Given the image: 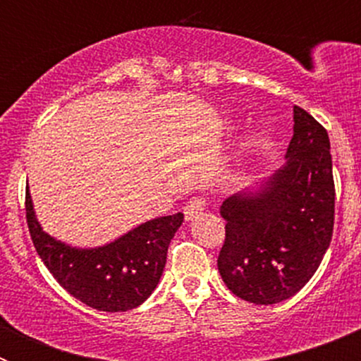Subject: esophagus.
Returning a JSON list of instances; mask_svg holds the SVG:
<instances>
[{
  "instance_id": "esophagus-1",
  "label": "esophagus",
  "mask_w": 361,
  "mask_h": 361,
  "mask_svg": "<svg viewBox=\"0 0 361 361\" xmlns=\"http://www.w3.org/2000/svg\"><path fill=\"white\" fill-rule=\"evenodd\" d=\"M204 209H206V199L195 197V199H191L190 202L184 206V216H186V220H193L199 215H202Z\"/></svg>"
}]
</instances>
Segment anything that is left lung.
<instances>
[{"mask_svg":"<svg viewBox=\"0 0 361 361\" xmlns=\"http://www.w3.org/2000/svg\"><path fill=\"white\" fill-rule=\"evenodd\" d=\"M293 121L282 168L220 206L226 240L219 273L233 295L257 305L296 295L317 273L333 237L329 135L300 106L293 108Z\"/></svg>","mask_w":361,"mask_h":361,"instance_id":"8db88e82","label":"left lung"}]
</instances>
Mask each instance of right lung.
<instances>
[{
	"label": "right lung",
	"mask_w": 361,
	"mask_h": 361,
	"mask_svg": "<svg viewBox=\"0 0 361 361\" xmlns=\"http://www.w3.org/2000/svg\"><path fill=\"white\" fill-rule=\"evenodd\" d=\"M25 208L34 247L54 279L73 298L106 312L128 311L152 295L164 271L168 245L184 220L183 213L159 216L110 244L73 247L41 228L28 190Z\"/></svg>",
	"instance_id": "1"
}]
</instances>
